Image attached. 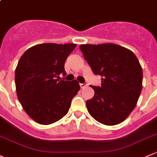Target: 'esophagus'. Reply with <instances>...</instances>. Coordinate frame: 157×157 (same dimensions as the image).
<instances>
[{"instance_id": "1", "label": "esophagus", "mask_w": 157, "mask_h": 157, "mask_svg": "<svg viewBox=\"0 0 157 157\" xmlns=\"http://www.w3.org/2000/svg\"><path fill=\"white\" fill-rule=\"evenodd\" d=\"M80 87H81L82 89H83V88H85V87H86V86H87V83H80Z\"/></svg>"}]
</instances>
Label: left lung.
Instances as JSON below:
<instances>
[{
    "instance_id": "obj_1",
    "label": "left lung",
    "mask_w": 157,
    "mask_h": 157,
    "mask_svg": "<svg viewBox=\"0 0 157 157\" xmlns=\"http://www.w3.org/2000/svg\"><path fill=\"white\" fill-rule=\"evenodd\" d=\"M84 59L101 86H91L93 98L86 101L91 116L102 124L113 126L124 121L136 106L142 89V68L129 49L113 44L80 46Z\"/></svg>"
}]
</instances>
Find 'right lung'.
Masks as SVG:
<instances>
[{
	"label": "right lung",
	"instance_id": "add662e5",
	"mask_svg": "<svg viewBox=\"0 0 157 157\" xmlns=\"http://www.w3.org/2000/svg\"><path fill=\"white\" fill-rule=\"evenodd\" d=\"M76 44H42L24 52L15 72L17 96L25 111L37 123L49 125L68 112L80 86L76 80H59Z\"/></svg>",
	"mask_w": 157,
	"mask_h": 157
}]
</instances>
